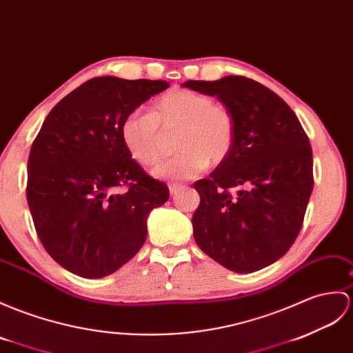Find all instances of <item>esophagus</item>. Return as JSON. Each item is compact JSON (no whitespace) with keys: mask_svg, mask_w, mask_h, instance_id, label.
Returning <instances> with one entry per match:
<instances>
[{"mask_svg":"<svg viewBox=\"0 0 353 353\" xmlns=\"http://www.w3.org/2000/svg\"><path fill=\"white\" fill-rule=\"evenodd\" d=\"M168 188H170V194L171 195H176L180 190H182V185H180V183H171Z\"/></svg>","mask_w":353,"mask_h":353,"instance_id":"1","label":"esophagus"}]
</instances>
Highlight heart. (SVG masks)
<instances>
[{"instance_id":"heart-1","label":"heart","mask_w":353,"mask_h":353,"mask_svg":"<svg viewBox=\"0 0 353 353\" xmlns=\"http://www.w3.org/2000/svg\"><path fill=\"white\" fill-rule=\"evenodd\" d=\"M128 152L138 163L153 167L165 152V135L179 134L174 159L153 170L163 180H188L218 165L230 154L236 121L230 108L214 97L188 88H174L150 105L149 114H128L120 128Z\"/></svg>"}]
</instances>
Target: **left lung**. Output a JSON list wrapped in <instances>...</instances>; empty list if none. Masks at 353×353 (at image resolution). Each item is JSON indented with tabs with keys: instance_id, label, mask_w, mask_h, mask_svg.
I'll use <instances>...</instances> for the list:
<instances>
[{
	"instance_id": "obj_1",
	"label": "left lung",
	"mask_w": 353,
	"mask_h": 353,
	"mask_svg": "<svg viewBox=\"0 0 353 353\" xmlns=\"http://www.w3.org/2000/svg\"><path fill=\"white\" fill-rule=\"evenodd\" d=\"M183 87L216 96L236 121L230 154L194 183L200 194L194 239L233 272H256L281 259L301 232L314 183L308 137L290 106L254 79L225 77Z\"/></svg>"
}]
</instances>
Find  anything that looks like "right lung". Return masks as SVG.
Returning a JSON list of instances; mask_svg holds the SVG:
<instances>
[{
    "label": "right lung",
    "mask_w": 353,
    "mask_h": 353,
    "mask_svg": "<svg viewBox=\"0 0 353 353\" xmlns=\"http://www.w3.org/2000/svg\"><path fill=\"white\" fill-rule=\"evenodd\" d=\"M167 81L99 77L48 114L28 157L27 201L43 248L83 278L116 272L141 250L165 183L132 159L120 128Z\"/></svg>",
    "instance_id": "obj_1"
}]
</instances>
